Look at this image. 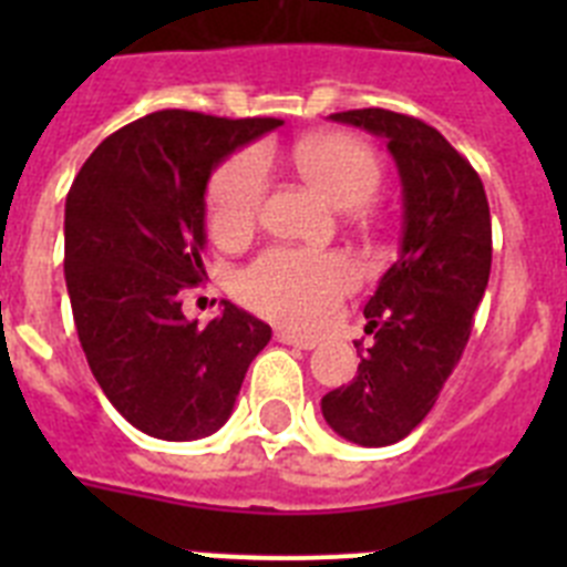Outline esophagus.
<instances>
[{
	"label": "esophagus",
	"mask_w": 567,
	"mask_h": 567,
	"mask_svg": "<svg viewBox=\"0 0 567 567\" xmlns=\"http://www.w3.org/2000/svg\"><path fill=\"white\" fill-rule=\"evenodd\" d=\"M275 338H278V343H287V346H298V349H315L318 346V340L315 338H303V334H295V332H287V329H278L275 332Z\"/></svg>",
	"instance_id": "1"
}]
</instances>
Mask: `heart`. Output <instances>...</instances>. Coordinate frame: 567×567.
Here are the masks:
<instances>
[{"mask_svg":"<svg viewBox=\"0 0 567 567\" xmlns=\"http://www.w3.org/2000/svg\"><path fill=\"white\" fill-rule=\"evenodd\" d=\"M292 164L300 178L334 209H354L374 195L380 164L352 135H309L295 144ZM269 187V164L260 150L233 155L213 175L207 195L209 229L224 244L247 238L258 221ZM358 284L352 260L338 252L269 249L240 269L235 289L255 312L292 329L323 327L338 300Z\"/></svg>","mask_w":567,"mask_h":567,"instance_id":"1","label":"heart"}]
</instances>
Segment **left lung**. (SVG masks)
<instances>
[{"label":"left lung","mask_w":567,"mask_h":567,"mask_svg":"<svg viewBox=\"0 0 567 567\" xmlns=\"http://www.w3.org/2000/svg\"><path fill=\"white\" fill-rule=\"evenodd\" d=\"M329 118L385 138L403 187L400 255L363 309L372 343L352 383L320 400L340 437L380 449L423 423L468 343L491 272L488 198L474 167L414 115L365 107Z\"/></svg>","instance_id":"8db88e82"}]
</instances>
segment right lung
<instances>
[{
	"mask_svg": "<svg viewBox=\"0 0 567 567\" xmlns=\"http://www.w3.org/2000/svg\"><path fill=\"white\" fill-rule=\"evenodd\" d=\"M278 118L158 110L107 135L64 204V280L90 372L115 412L158 440H198L233 414L272 329L224 300L198 327L184 292L207 278V184Z\"/></svg>",
	"mask_w": 567,
	"mask_h": 567,
	"instance_id": "right-lung-1",
	"label": "right lung"
}]
</instances>
